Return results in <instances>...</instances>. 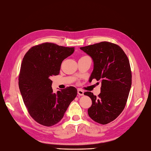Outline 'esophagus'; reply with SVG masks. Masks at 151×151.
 <instances>
[{"instance_id": "1", "label": "esophagus", "mask_w": 151, "mask_h": 151, "mask_svg": "<svg viewBox=\"0 0 151 151\" xmlns=\"http://www.w3.org/2000/svg\"><path fill=\"white\" fill-rule=\"evenodd\" d=\"M78 94L79 95V96H83V95H84V91H83V90H81V89L78 88Z\"/></svg>"}]
</instances>
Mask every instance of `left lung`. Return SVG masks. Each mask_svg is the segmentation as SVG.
<instances>
[{"label": "left lung", "instance_id": "left-lung-1", "mask_svg": "<svg viewBox=\"0 0 151 151\" xmlns=\"http://www.w3.org/2000/svg\"><path fill=\"white\" fill-rule=\"evenodd\" d=\"M94 63L89 78L101 82L98 96L86 92L91 98L88 109L90 117L98 123L106 124L117 117L124 109L132 85V72L127 55L119 45L107 42L80 47Z\"/></svg>", "mask_w": 151, "mask_h": 151}]
</instances>
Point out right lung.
Returning a JSON list of instances; mask_svg holds the SVG:
<instances>
[{
	"mask_svg": "<svg viewBox=\"0 0 151 151\" xmlns=\"http://www.w3.org/2000/svg\"><path fill=\"white\" fill-rule=\"evenodd\" d=\"M74 52L53 43L34 46L24 55L19 76V87L30 115L45 127L56 124L63 118L78 91L68 87L53 93L51 78L58 75L61 63Z\"/></svg>",
	"mask_w": 151,
	"mask_h": 151,
	"instance_id": "1",
	"label": "right lung"
}]
</instances>
